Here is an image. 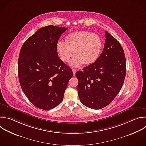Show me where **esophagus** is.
I'll return each instance as SVG.
<instances>
[{"label": "esophagus", "mask_w": 146, "mask_h": 146, "mask_svg": "<svg viewBox=\"0 0 146 146\" xmlns=\"http://www.w3.org/2000/svg\"><path fill=\"white\" fill-rule=\"evenodd\" d=\"M73 76H75V74H76V70H75V69H73Z\"/></svg>", "instance_id": "34e87169"}]
</instances>
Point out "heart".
<instances>
[{"label":"heart","mask_w":146,"mask_h":146,"mask_svg":"<svg viewBox=\"0 0 146 146\" xmlns=\"http://www.w3.org/2000/svg\"><path fill=\"white\" fill-rule=\"evenodd\" d=\"M102 48L100 36L86 31L71 33L66 36L65 42L60 40L57 43L58 54L64 62H69L74 52L75 56L70 63L73 67L94 63L99 58Z\"/></svg>","instance_id":"b5f03b06"}]
</instances>
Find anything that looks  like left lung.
Segmentation results:
<instances>
[{"mask_svg": "<svg viewBox=\"0 0 146 146\" xmlns=\"http://www.w3.org/2000/svg\"><path fill=\"white\" fill-rule=\"evenodd\" d=\"M125 74L123 48L119 41L106 31L104 47L98 60L76 73L80 102L91 109L106 107L121 90Z\"/></svg>", "mask_w": 146, "mask_h": 146, "instance_id": "1", "label": "left lung"}]
</instances>
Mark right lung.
I'll list each match as a JSON object with an SVG mask.
<instances>
[{
  "label": "right lung",
  "instance_id": "obj_1",
  "mask_svg": "<svg viewBox=\"0 0 146 146\" xmlns=\"http://www.w3.org/2000/svg\"><path fill=\"white\" fill-rule=\"evenodd\" d=\"M67 28L39 29L22 45L18 58L21 88L36 107L49 110L62 101L73 72L58 56L57 43Z\"/></svg>",
  "mask_w": 146,
  "mask_h": 146
}]
</instances>
